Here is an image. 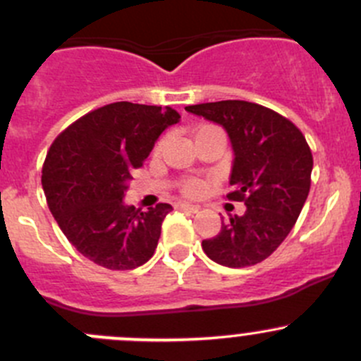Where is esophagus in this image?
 Instances as JSON below:
<instances>
[{"label": "esophagus", "instance_id": "obj_1", "mask_svg": "<svg viewBox=\"0 0 361 361\" xmlns=\"http://www.w3.org/2000/svg\"><path fill=\"white\" fill-rule=\"evenodd\" d=\"M176 207H178V209L190 211V213H199V209H201V207L195 206V204H190V202H178Z\"/></svg>", "mask_w": 361, "mask_h": 361}]
</instances>
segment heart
<instances>
[{"mask_svg": "<svg viewBox=\"0 0 361 361\" xmlns=\"http://www.w3.org/2000/svg\"><path fill=\"white\" fill-rule=\"evenodd\" d=\"M204 129H216V127L204 126L197 130V133H201V130H204ZM157 150H160V145L157 147ZM202 188H204L202 181L197 180V178H190V180H187L183 183V192H185V194H188V195H199L202 192Z\"/></svg>", "mask_w": 361, "mask_h": 361, "instance_id": "obj_1", "label": "heart"}]
</instances>
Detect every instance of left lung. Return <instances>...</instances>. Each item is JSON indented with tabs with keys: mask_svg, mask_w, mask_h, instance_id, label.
Returning a JSON list of instances; mask_svg holds the SVG:
<instances>
[{
	"mask_svg": "<svg viewBox=\"0 0 361 361\" xmlns=\"http://www.w3.org/2000/svg\"><path fill=\"white\" fill-rule=\"evenodd\" d=\"M185 110L227 130L234 150L227 199L246 206L241 216L221 220L218 235L204 239V253L234 269L265 260L290 234L311 188L312 154L304 134L279 113L248 101Z\"/></svg>",
	"mask_w": 361,
	"mask_h": 361,
	"instance_id": "obj_1",
	"label": "left lung"
}]
</instances>
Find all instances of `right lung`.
Returning a JSON list of instances; mask_svg holds the SVG:
<instances>
[{
	"label": "right lung",
	"mask_w": 361,
	"mask_h": 361,
	"mask_svg": "<svg viewBox=\"0 0 361 361\" xmlns=\"http://www.w3.org/2000/svg\"><path fill=\"white\" fill-rule=\"evenodd\" d=\"M178 122L180 113L169 106L120 101L83 115L50 147L42 171L47 202L68 241L94 264L130 271L155 253L173 206L141 211L123 204V195L133 169Z\"/></svg>",
	"instance_id": "right-lung-1"
}]
</instances>
